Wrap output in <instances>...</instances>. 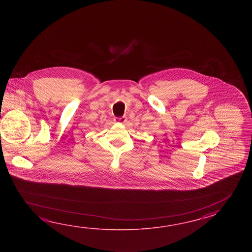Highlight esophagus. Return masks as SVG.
Listing matches in <instances>:
<instances>
[{
  "label": "esophagus",
  "instance_id": "1",
  "mask_svg": "<svg viewBox=\"0 0 252 252\" xmlns=\"http://www.w3.org/2000/svg\"><path fill=\"white\" fill-rule=\"evenodd\" d=\"M116 121H117L118 123H121V124H125V123H126V121H127V118H126L125 116H123V117H120V118L116 119Z\"/></svg>",
  "mask_w": 252,
  "mask_h": 252
}]
</instances>
